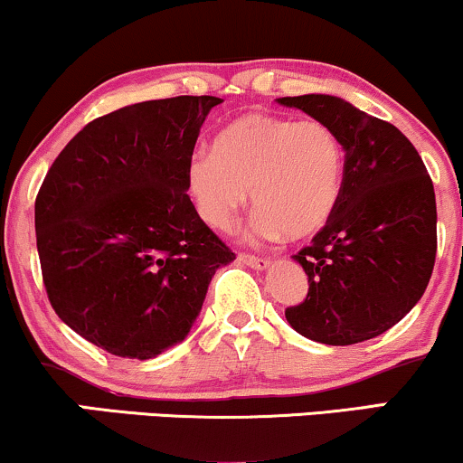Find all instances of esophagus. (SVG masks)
I'll list each match as a JSON object with an SVG mask.
<instances>
[{
    "instance_id": "1",
    "label": "esophagus",
    "mask_w": 463,
    "mask_h": 463,
    "mask_svg": "<svg viewBox=\"0 0 463 463\" xmlns=\"http://www.w3.org/2000/svg\"><path fill=\"white\" fill-rule=\"evenodd\" d=\"M237 261L241 265H248V268L257 269V272H263V269L269 268L268 259H259V257H250V254H239Z\"/></svg>"
}]
</instances>
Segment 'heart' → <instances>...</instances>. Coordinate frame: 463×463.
<instances>
[{"label": "heart", "instance_id": "1", "mask_svg": "<svg viewBox=\"0 0 463 463\" xmlns=\"http://www.w3.org/2000/svg\"><path fill=\"white\" fill-rule=\"evenodd\" d=\"M187 184L200 217L215 231H232L250 191L259 211L254 239L305 241L333 220L344 187V152L322 121L250 110L217 132L211 154L191 158Z\"/></svg>", "mask_w": 463, "mask_h": 463}]
</instances>
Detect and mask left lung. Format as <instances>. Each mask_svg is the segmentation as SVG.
Listing matches in <instances>:
<instances>
[{
	"mask_svg": "<svg viewBox=\"0 0 463 463\" xmlns=\"http://www.w3.org/2000/svg\"><path fill=\"white\" fill-rule=\"evenodd\" d=\"M276 102L326 124L344 150L333 220L294 257L309 294L285 317L313 342H365L401 322L427 289L438 250L433 183L396 126L346 99L309 93Z\"/></svg>",
	"mask_w": 463,
	"mask_h": 463,
	"instance_id": "8db88e82",
	"label": "left lung"
}]
</instances>
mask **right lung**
Masks as SVG:
<instances>
[{"instance_id": "add662e5", "label": "right lung", "mask_w": 463, "mask_h": 463, "mask_svg": "<svg viewBox=\"0 0 463 463\" xmlns=\"http://www.w3.org/2000/svg\"><path fill=\"white\" fill-rule=\"evenodd\" d=\"M178 95L84 126L34 204L47 296L62 322L115 357L154 359L187 337L215 269L235 261L187 195L206 115Z\"/></svg>"}]
</instances>
